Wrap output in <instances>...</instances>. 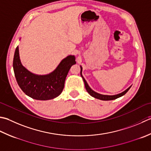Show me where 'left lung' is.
I'll list each match as a JSON object with an SVG mask.
<instances>
[{"label": "left lung", "instance_id": "obj_1", "mask_svg": "<svg viewBox=\"0 0 151 151\" xmlns=\"http://www.w3.org/2000/svg\"><path fill=\"white\" fill-rule=\"evenodd\" d=\"M82 67L81 66V75L82 78V79H83V81H84L86 89L88 93H89L91 96L95 97V98H96V99H100V100H103V101H109V100L116 99L117 98H119V97L124 96V94H126L127 91H128L129 90V88H131V86H129L128 88V89H126L125 91H124L123 92L120 93H119V94H116V95H114V96L103 95V94H100V93H97V92H96V91H94L93 90L91 89V88L89 86H88L87 82L86 81V80L83 77V76H82Z\"/></svg>", "mask_w": 151, "mask_h": 151}]
</instances>
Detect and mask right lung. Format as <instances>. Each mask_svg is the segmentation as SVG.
Segmentation results:
<instances>
[{
    "instance_id": "obj_1",
    "label": "right lung",
    "mask_w": 151,
    "mask_h": 151,
    "mask_svg": "<svg viewBox=\"0 0 151 151\" xmlns=\"http://www.w3.org/2000/svg\"><path fill=\"white\" fill-rule=\"evenodd\" d=\"M75 64V55H70L64 58L52 73L45 75H35L22 65L18 46L13 60L14 75L19 86L27 96L37 100L52 99L60 96L69 70Z\"/></svg>"
}]
</instances>
